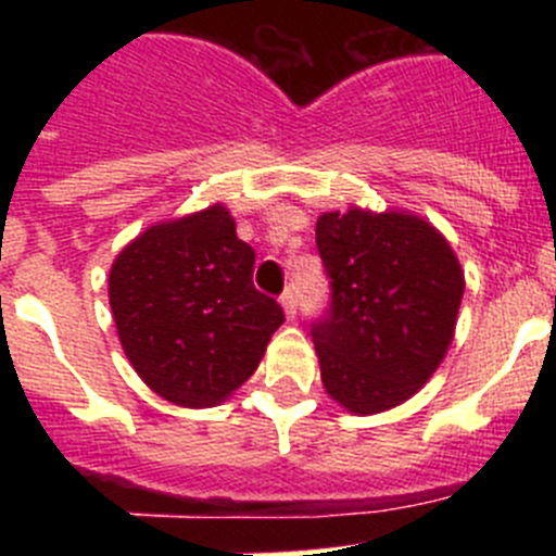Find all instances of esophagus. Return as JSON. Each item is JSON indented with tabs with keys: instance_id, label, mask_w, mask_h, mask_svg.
I'll return each mask as SVG.
<instances>
[{
	"instance_id": "esophagus-1",
	"label": "esophagus",
	"mask_w": 556,
	"mask_h": 556,
	"mask_svg": "<svg viewBox=\"0 0 556 556\" xmlns=\"http://www.w3.org/2000/svg\"><path fill=\"white\" fill-rule=\"evenodd\" d=\"M279 301H282V309H285V314H288V319H293L295 309H299V299H295V290L288 288Z\"/></svg>"
}]
</instances>
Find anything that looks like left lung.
Returning a JSON list of instances; mask_svg holds the SVG:
<instances>
[{
  "label": "left lung",
  "mask_w": 556,
  "mask_h": 556,
  "mask_svg": "<svg viewBox=\"0 0 556 556\" xmlns=\"http://www.w3.org/2000/svg\"><path fill=\"white\" fill-rule=\"evenodd\" d=\"M317 250L330 306L312 323L325 392L355 414L408 401L444 361L465 277L428 220L406 212H325Z\"/></svg>",
  "instance_id": "obj_1"
}]
</instances>
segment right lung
I'll list each match as a JSON object with an SVG mask.
<instances>
[{
	"instance_id": "add662e5",
	"label": "right lung",
	"mask_w": 556,
	"mask_h": 556,
	"mask_svg": "<svg viewBox=\"0 0 556 556\" xmlns=\"http://www.w3.org/2000/svg\"><path fill=\"white\" fill-rule=\"evenodd\" d=\"M255 250L223 204L159 223L110 268V306L134 371L185 408L226 401L255 374L282 306L252 285Z\"/></svg>"
}]
</instances>
